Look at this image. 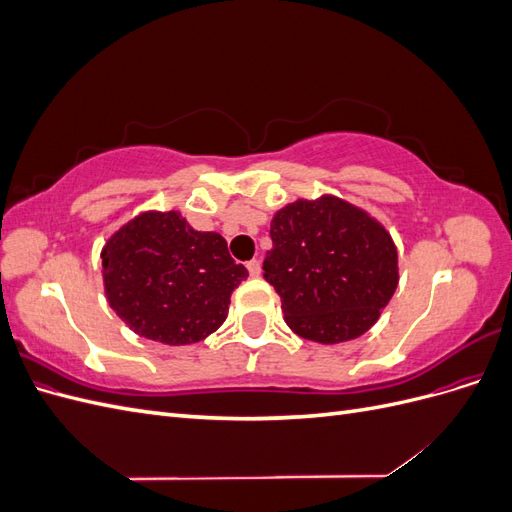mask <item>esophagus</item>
Returning <instances> with one entry per match:
<instances>
[{"label":"esophagus","instance_id":"obj_1","mask_svg":"<svg viewBox=\"0 0 512 512\" xmlns=\"http://www.w3.org/2000/svg\"><path fill=\"white\" fill-rule=\"evenodd\" d=\"M247 271H250L252 277H258V275H260V262H258V260H250V262H247Z\"/></svg>","mask_w":512,"mask_h":512}]
</instances>
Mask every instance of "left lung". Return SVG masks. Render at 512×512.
<instances>
[{
    "instance_id": "left-lung-1",
    "label": "left lung",
    "mask_w": 512,
    "mask_h": 512,
    "mask_svg": "<svg viewBox=\"0 0 512 512\" xmlns=\"http://www.w3.org/2000/svg\"><path fill=\"white\" fill-rule=\"evenodd\" d=\"M265 277L288 327L316 344H342L378 322L399 284L397 247L376 218L322 194L275 211Z\"/></svg>"
}]
</instances>
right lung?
Segmentation results:
<instances>
[{"instance_id":"add662e5","label":"right lung","mask_w":512,"mask_h":512,"mask_svg":"<svg viewBox=\"0 0 512 512\" xmlns=\"http://www.w3.org/2000/svg\"><path fill=\"white\" fill-rule=\"evenodd\" d=\"M106 301L151 342L190 346L218 331L247 269L218 232H198L179 211H143L104 243Z\"/></svg>"}]
</instances>
